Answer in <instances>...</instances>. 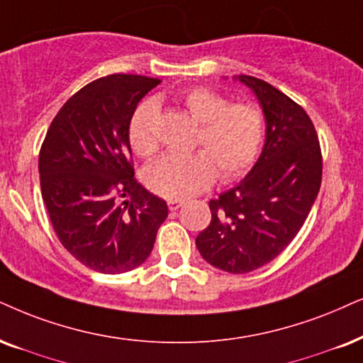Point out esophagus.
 Listing matches in <instances>:
<instances>
[{"label": "esophagus", "instance_id": "obj_1", "mask_svg": "<svg viewBox=\"0 0 363 363\" xmlns=\"http://www.w3.org/2000/svg\"><path fill=\"white\" fill-rule=\"evenodd\" d=\"M167 206H169V209H171V211H177L179 208H182V206H184V201H182V199H169Z\"/></svg>", "mask_w": 363, "mask_h": 363}]
</instances>
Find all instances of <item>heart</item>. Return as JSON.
<instances>
[{
  "label": "heart",
  "instance_id": "obj_1",
  "mask_svg": "<svg viewBox=\"0 0 363 363\" xmlns=\"http://www.w3.org/2000/svg\"><path fill=\"white\" fill-rule=\"evenodd\" d=\"M184 107L199 123L191 154H166L145 169L149 189L167 199H186L211 186L216 174L223 181L240 177L258 160L264 142V117L247 104H229L218 91L192 89ZM157 102L144 100L128 122V142L139 157L159 147L155 135Z\"/></svg>",
  "mask_w": 363,
  "mask_h": 363
}]
</instances>
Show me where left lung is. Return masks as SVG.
<instances>
[{"instance_id":"obj_1","label":"left lung","mask_w":363,"mask_h":363,"mask_svg":"<svg viewBox=\"0 0 363 363\" xmlns=\"http://www.w3.org/2000/svg\"><path fill=\"white\" fill-rule=\"evenodd\" d=\"M266 121L263 152L233 189L209 201L211 223L196 238L203 258L242 274L273 261L298 235L322 184V149L301 105L268 82L240 75Z\"/></svg>"}]
</instances>
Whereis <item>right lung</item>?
Here are the masks:
<instances>
[{
  "label": "right lung",
  "instance_id": "1",
  "mask_svg": "<svg viewBox=\"0 0 363 363\" xmlns=\"http://www.w3.org/2000/svg\"><path fill=\"white\" fill-rule=\"evenodd\" d=\"M160 80L102 77L58 110L40 149L41 197L60 242L86 268L127 273L149 258L167 204L134 177L128 122Z\"/></svg>",
  "mask_w": 363,
  "mask_h": 363
}]
</instances>
